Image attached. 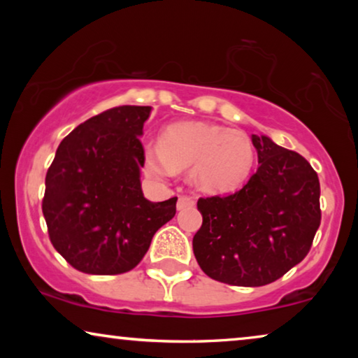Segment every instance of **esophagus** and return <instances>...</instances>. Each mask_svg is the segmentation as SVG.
Returning <instances> with one entry per match:
<instances>
[{"instance_id":"34e87169","label":"esophagus","mask_w":358,"mask_h":358,"mask_svg":"<svg viewBox=\"0 0 358 358\" xmlns=\"http://www.w3.org/2000/svg\"><path fill=\"white\" fill-rule=\"evenodd\" d=\"M194 205V199L189 197V195H180L178 200V210H184L187 207H192Z\"/></svg>"}]
</instances>
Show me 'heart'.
I'll return each mask as SVG.
<instances>
[{
    "mask_svg": "<svg viewBox=\"0 0 358 358\" xmlns=\"http://www.w3.org/2000/svg\"><path fill=\"white\" fill-rule=\"evenodd\" d=\"M143 153L146 169L158 178L192 166L190 179L207 192L238 189L254 164V150L246 135L203 122L169 125L161 135V145H146Z\"/></svg>",
    "mask_w": 358,
    "mask_h": 358,
    "instance_id": "1",
    "label": "heart"
}]
</instances>
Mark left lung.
Returning a JSON list of instances; mask_svg holds the SVG:
<instances>
[{
  "mask_svg": "<svg viewBox=\"0 0 358 358\" xmlns=\"http://www.w3.org/2000/svg\"><path fill=\"white\" fill-rule=\"evenodd\" d=\"M259 168L241 190L199 199L192 248L213 280L262 287L300 264L321 223L320 179L301 155L252 135Z\"/></svg>",
  "mask_w": 358,
  "mask_h": 358,
  "instance_id": "left-lung-1",
  "label": "left lung"
}]
</instances>
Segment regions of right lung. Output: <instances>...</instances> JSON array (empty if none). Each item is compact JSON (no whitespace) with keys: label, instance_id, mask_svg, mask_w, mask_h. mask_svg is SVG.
<instances>
[{"label":"right lung","instance_id":"add662e5","mask_svg":"<svg viewBox=\"0 0 358 358\" xmlns=\"http://www.w3.org/2000/svg\"><path fill=\"white\" fill-rule=\"evenodd\" d=\"M150 106H120L91 117L66 135L47 171L42 212L53 248L76 271L129 272L155 233L176 215L173 197H143V124Z\"/></svg>","mask_w":358,"mask_h":358}]
</instances>
